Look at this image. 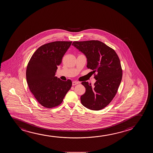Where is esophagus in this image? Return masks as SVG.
<instances>
[{"label": "esophagus", "mask_w": 153, "mask_h": 153, "mask_svg": "<svg viewBox=\"0 0 153 153\" xmlns=\"http://www.w3.org/2000/svg\"><path fill=\"white\" fill-rule=\"evenodd\" d=\"M78 84H79V82H76V81H74L72 82V85H73V86H75V85H77Z\"/></svg>", "instance_id": "obj_1"}]
</instances>
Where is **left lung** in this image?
I'll return each mask as SVG.
<instances>
[{
    "mask_svg": "<svg viewBox=\"0 0 153 153\" xmlns=\"http://www.w3.org/2000/svg\"><path fill=\"white\" fill-rule=\"evenodd\" d=\"M72 45L86 57L87 67L91 72L97 73L93 86L86 82H82L86 91L80 97L81 102L91 110L102 109L115 97L122 81L119 57L113 49L98 40L74 42Z\"/></svg>",
    "mask_w": 153,
    "mask_h": 153,
    "instance_id": "1",
    "label": "left lung"
}]
</instances>
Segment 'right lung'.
Returning <instances> with one entry per match:
<instances>
[{
    "instance_id": "add662e5",
    "label": "right lung",
    "mask_w": 153,
    "mask_h": 153,
    "mask_svg": "<svg viewBox=\"0 0 153 153\" xmlns=\"http://www.w3.org/2000/svg\"><path fill=\"white\" fill-rule=\"evenodd\" d=\"M71 42L57 41L42 45L33 53L27 66L29 89L46 108L59 105L72 85L71 80L62 81L55 76L57 66L61 64Z\"/></svg>"
}]
</instances>
